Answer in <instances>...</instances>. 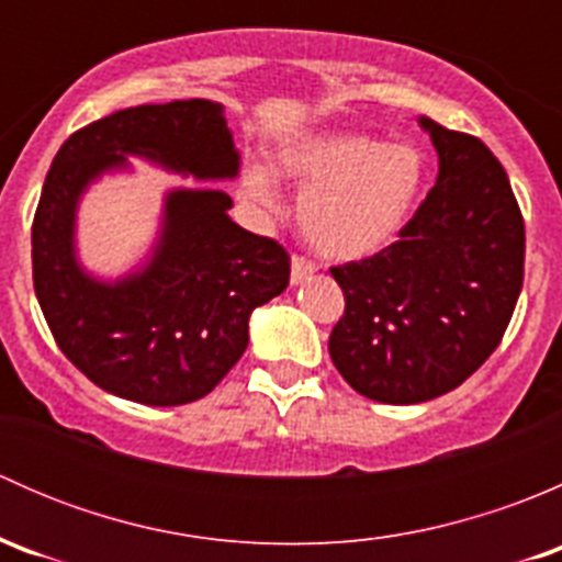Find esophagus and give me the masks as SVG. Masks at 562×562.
Returning a JSON list of instances; mask_svg holds the SVG:
<instances>
[{
    "mask_svg": "<svg viewBox=\"0 0 562 562\" xmlns=\"http://www.w3.org/2000/svg\"><path fill=\"white\" fill-rule=\"evenodd\" d=\"M313 274H315L313 260L302 258V255H293L291 258V282L293 285H302V282L310 280Z\"/></svg>",
    "mask_w": 562,
    "mask_h": 562,
    "instance_id": "obj_1",
    "label": "esophagus"
}]
</instances>
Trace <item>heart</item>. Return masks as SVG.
Wrapping results in <instances>:
<instances>
[{"mask_svg": "<svg viewBox=\"0 0 562 562\" xmlns=\"http://www.w3.org/2000/svg\"><path fill=\"white\" fill-rule=\"evenodd\" d=\"M280 168L302 187L299 225L315 252L361 260L394 241L424 187V160L407 144L361 133H313L280 151ZM245 192L260 206L277 203L271 168L249 166Z\"/></svg>", "mask_w": 562, "mask_h": 562, "instance_id": "1", "label": "heart"}]
</instances>
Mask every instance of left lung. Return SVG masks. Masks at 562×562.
<instances>
[{
    "label": "left lung",
    "mask_w": 562,
    "mask_h": 562,
    "mask_svg": "<svg viewBox=\"0 0 562 562\" xmlns=\"http://www.w3.org/2000/svg\"><path fill=\"white\" fill-rule=\"evenodd\" d=\"M438 181L400 239L334 266L345 315L328 337L339 375L389 405L435 400L501 345L525 277V220L484 140L418 119Z\"/></svg>",
    "instance_id": "left-lung-1"
}]
</instances>
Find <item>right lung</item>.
<instances>
[{
    "mask_svg": "<svg viewBox=\"0 0 562 562\" xmlns=\"http://www.w3.org/2000/svg\"><path fill=\"white\" fill-rule=\"evenodd\" d=\"M127 155L195 179H234L239 151L223 105L173 100L87 124L61 144L32 223V280L61 353L108 394L187 405L217 386L249 342V315L288 288L291 258L228 217L223 190H171L140 269L94 280L76 255L78 201Z\"/></svg>",
    "mask_w": 562,
    "mask_h": 562,
    "instance_id": "1",
    "label": "right lung"
}]
</instances>
